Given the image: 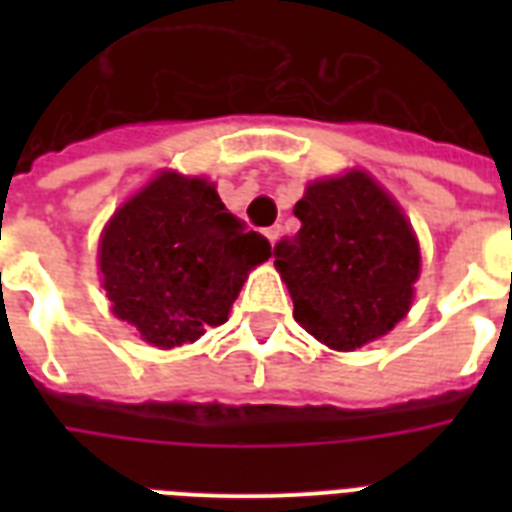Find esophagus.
Here are the masks:
<instances>
[{"label": "esophagus", "mask_w": 512, "mask_h": 512, "mask_svg": "<svg viewBox=\"0 0 512 512\" xmlns=\"http://www.w3.org/2000/svg\"><path fill=\"white\" fill-rule=\"evenodd\" d=\"M279 236H281L279 225H271V228H265V239L271 241L273 247H276V241H279Z\"/></svg>", "instance_id": "34e87169"}]
</instances>
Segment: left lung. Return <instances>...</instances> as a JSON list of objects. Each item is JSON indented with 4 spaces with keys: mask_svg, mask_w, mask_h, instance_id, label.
<instances>
[{
    "mask_svg": "<svg viewBox=\"0 0 512 512\" xmlns=\"http://www.w3.org/2000/svg\"><path fill=\"white\" fill-rule=\"evenodd\" d=\"M295 215L303 228L273 255L297 324L335 350L388 335L420 273V247L396 201L366 172H348L308 185Z\"/></svg>",
    "mask_w": 512,
    "mask_h": 512,
    "instance_id": "8db88e82",
    "label": "left lung"
}]
</instances>
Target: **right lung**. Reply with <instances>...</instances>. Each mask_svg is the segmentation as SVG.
Instances as JSON below:
<instances>
[{"label": "right lung", "instance_id": "1", "mask_svg": "<svg viewBox=\"0 0 512 512\" xmlns=\"http://www.w3.org/2000/svg\"><path fill=\"white\" fill-rule=\"evenodd\" d=\"M271 244L231 215L201 177L164 172L124 204L100 239L114 313L156 348L199 340L228 319Z\"/></svg>", "mask_w": 512, "mask_h": 512}]
</instances>
